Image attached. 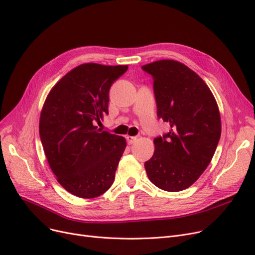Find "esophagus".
<instances>
[{
	"label": "esophagus",
	"mask_w": 255,
	"mask_h": 255,
	"mask_svg": "<svg viewBox=\"0 0 255 255\" xmlns=\"http://www.w3.org/2000/svg\"><path fill=\"white\" fill-rule=\"evenodd\" d=\"M126 140H127V142L129 144H132V143H134L137 140V136H129V135H127L126 136Z\"/></svg>",
	"instance_id": "obj_1"
}]
</instances>
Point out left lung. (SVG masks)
Wrapping results in <instances>:
<instances>
[{
  "label": "left lung",
  "instance_id": "left-lung-1",
  "mask_svg": "<svg viewBox=\"0 0 255 255\" xmlns=\"http://www.w3.org/2000/svg\"><path fill=\"white\" fill-rule=\"evenodd\" d=\"M141 69L154 80L157 117L170 126L154 138L155 152L144 168L158 188L178 192L200 177L216 151L221 135L218 105L204 80L180 62L160 60Z\"/></svg>",
  "mask_w": 255,
  "mask_h": 255
}]
</instances>
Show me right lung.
Returning a JSON list of instances; mask_svg holds the SVG:
<instances>
[{
  "label": "right lung",
  "mask_w": 255,
  "mask_h": 255,
  "mask_svg": "<svg viewBox=\"0 0 255 255\" xmlns=\"http://www.w3.org/2000/svg\"><path fill=\"white\" fill-rule=\"evenodd\" d=\"M127 65L77 66L51 89L39 133L48 164L71 194L94 198L111 188L126 139L98 129L109 115L110 89Z\"/></svg>",
  "instance_id": "right-lung-1"
}]
</instances>
